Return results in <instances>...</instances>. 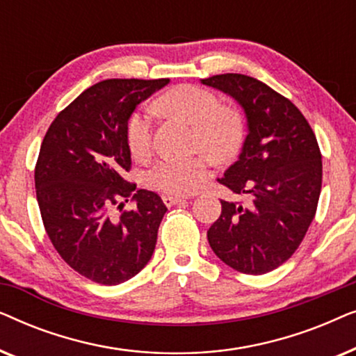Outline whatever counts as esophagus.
Masks as SVG:
<instances>
[{
  "mask_svg": "<svg viewBox=\"0 0 356 356\" xmlns=\"http://www.w3.org/2000/svg\"><path fill=\"white\" fill-rule=\"evenodd\" d=\"M163 204L167 207H172V206H177V204H183L186 202V197H177V196H163L162 197Z\"/></svg>",
  "mask_w": 356,
  "mask_h": 356,
  "instance_id": "34e87169",
  "label": "esophagus"
}]
</instances>
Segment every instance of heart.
Instances as JSON below:
<instances>
[{
    "label": "heart",
    "instance_id": "b5f03b06",
    "mask_svg": "<svg viewBox=\"0 0 356 356\" xmlns=\"http://www.w3.org/2000/svg\"><path fill=\"white\" fill-rule=\"evenodd\" d=\"M152 108L191 124L194 150H202L217 163L232 160L241 147L240 115L222 106L212 90L191 84L173 87L154 102ZM126 143L134 159L145 160L152 154V111L143 110L131 115L126 124ZM209 157L159 160L149 168L145 181L155 191L168 196H188L196 193L211 175Z\"/></svg>",
    "mask_w": 356,
    "mask_h": 356
}]
</instances>
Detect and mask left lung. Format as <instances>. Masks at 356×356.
<instances>
[{
	"mask_svg": "<svg viewBox=\"0 0 356 356\" xmlns=\"http://www.w3.org/2000/svg\"><path fill=\"white\" fill-rule=\"evenodd\" d=\"M245 110L248 134L235 163L218 178L251 202H222L207 230L212 251L232 269L261 275L289 261L313 222L323 162L303 113L264 82L245 74L201 79Z\"/></svg>",
	"mask_w": 356,
	"mask_h": 356,
	"instance_id": "obj_1",
	"label": "left lung"
}]
</instances>
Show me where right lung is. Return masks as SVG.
I'll use <instances>...</instances> for the list:
<instances>
[{
    "label": "right lung",
    "instance_id": "right-lung-1",
    "mask_svg": "<svg viewBox=\"0 0 356 356\" xmlns=\"http://www.w3.org/2000/svg\"><path fill=\"white\" fill-rule=\"evenodd\" d=\"M168 82L94 84L58 113L40 145L35 189L43 227L66 264L95 284L129 280L155 250L167 207L159 194L123 178L131 170L126 124L136 106ZM128 197L135 209L123 211Z\"/></svg>",
    "mask_w": 356,
    "mask_h": 356
}]
</instances>
